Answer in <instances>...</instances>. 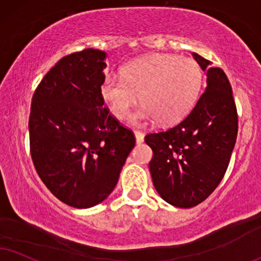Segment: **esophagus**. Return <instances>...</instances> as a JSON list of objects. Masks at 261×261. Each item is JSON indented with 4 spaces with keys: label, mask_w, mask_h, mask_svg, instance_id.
<instances>
[{
    "label": "esophagus",
    "mask_w": 261,
    "mask_h": 261,
    "mask_svg": "<svg viewBox=\"0 0 261 261\" xmlns=\"http://www.w3.org/2000/svg\"><path fill=\"white\" fill-rule=\"evenodd\" d=\"M134 136H136V141H137V144H141V143H144V133H141V132H139V130H136L134 132Z\"/></svg>",
    "instance_id": "34e87169"
}]
</instances>
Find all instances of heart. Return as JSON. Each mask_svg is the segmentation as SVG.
Masks as SVG:
<instances>
[{
	"instance_id": "obj_1",
	"label": "heart",
	"mask_w": 261,
	"mask_h": 261,
	"mask_svg": "<svg viewBox=\"0 0 261 261\" xmlns=\"http://www.w3.org/2000/svg\"><path fill=\"white\" fill-rule=\"evenodd\" d=\"M202 70L194 59L169 54H151L128 64L123 77L106 76L101 96L112 115L124 120L139 100L143 105L132 115L136 124H169L181 120L197 99Z\"/></svg>"
}]
</instances>
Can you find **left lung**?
Wrapping results in <instances>:
<instances>
[{"label":"left lung","instance_id":"1","mask_svg":"<svg viewBox=\"0 0 261 261\" xmlns=\"http://www.w3.org/2000/svg\"><path fill=\"white\" fill-rule=\"evenodd\" d=\"M207 81L191 111L169 129L151 133L150 173L156 191L167 203L191 208L217 189L229 166L239 130L232 89L223 70L191 53Z\"/></svg>","mask_w":261,"mask_h":261}]
</instances>
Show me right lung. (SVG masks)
I'll list each match as a JSON object with an SVG mask.
<instances>
[{
  "label": "right lung",
  "mask_w": 261,
  "mask_h": 261,
  "mask_svg": "<svg viewBox=\"0 0 261 261\" xmlns=\"http://www.w3.org/2000/svg\"><path fill=\"white\" fill-rule=\"evenodd\" d=\"M108 54L88 49L64 57L32 96L29 133L38 175L58 199L91 208L109 197L136 145L104 106Z\"/></svg>",
  "instance_id": "add662e5"
}]
</instances>
